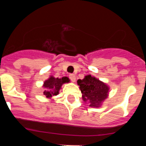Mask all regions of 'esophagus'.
<instances>
[{"label": "esophagus", "mask_w": 146, "mask_h": 146, "mask_svg": "<svg viewBox=\"0 0 146 146\" xmlns=\"http://www.w3.org/2000/svg\"><path fill=\"white\" fill-rule=\"evenodd\" d=\"M69 78H70V80L72 82H75L76 81V76L74 75V74H70V75H69Z\"/></svg>", "instance_id": "34e87169"}]
</instances>
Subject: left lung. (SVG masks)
I'll use <instances>...</instances> for the list:
<instances>
[{
  "instance_id": "8db88e82",
  "label": "left lung",
  "mask_w": 146,
  "mask_h": 146,
  "mask_svg": "<svg viewBox=\"0 0 146 146\" xmlns=\"http://www.w3.org/2000/svg\"><path fill=\"white\" fill-rule=\"evenodd\" d=\"M77 85L82 93V100L91 108H100L109 96V86L91 74L78 80Z\"/></svg>"
}]
</instances>
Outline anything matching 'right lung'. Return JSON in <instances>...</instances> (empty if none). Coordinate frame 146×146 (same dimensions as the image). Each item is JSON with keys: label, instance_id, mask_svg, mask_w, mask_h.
I'll list each match as a JSON object with an SVG mask.
<instances>
[{"label": "right lung", "instance_id": "obj_1", "mask_svg": "<svg viewBox=\"0 0 146 146\" xmlns=\"http://www.w3.org/2000/svg\"><path fill=\"white\" fill-rule=\"evenodd\" d=\"M70 82V80L68 77H63L62 78L50 76L48 79L44 82L42 87L44 89V95L47 98H51L53 96H57L62 86L65 83Z\"/></svg>", "mask_w": 146, "mask_h": 146}]
</instances>
